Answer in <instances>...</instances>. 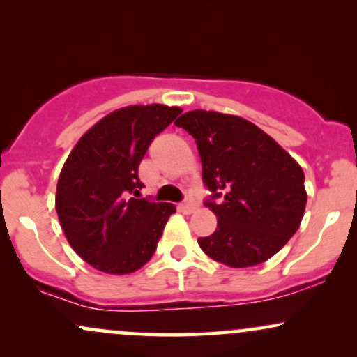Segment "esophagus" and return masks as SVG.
<instances>
[{"instance_id": "34e87169", "label": "esophagus", "mask_w": 357, "mask_h": 357, "mask_svg": "<svg viewBox=\"0 0 357 357\" xmlns=\"http://www.w3.org/2000/svg\"><path fill=\"white\" fill-rule=\"evenodd\" d=\"M196 203H192V202H186V203H181L178 206V210L181 211V213H184V215H191V213H195L196 211Z\"/></svg>"}]
</instances>
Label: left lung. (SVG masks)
Here are the masks:
<instances>
[{"label": "left lung", "instance_id": "obj_1", "mask_svg": "<svg viewBox=\"0 0 357 357\" xmlns=\"http://www.w3.org/2000/svg\"><path fill=\"white\" fill-rule=\"evenodd\" d=\"M195 137L203 181L213 192V235L198 238L208 257L231 268L264 264L304 218V171L260 127L238 116L190 110L174 122ZM220 198V204L214 199Z\"/></svg>", "mask_w": 357, "mask_h": 357}]
</instances>
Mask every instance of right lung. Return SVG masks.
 <instances>
[{"mask_svg":"<svg viewBox=\"0 0 357 357\" xmlns=\"http://www.w3.org/2000/svg\"><path fill=\"white\" fill-rule=\"evenodd\" d=\"M181 112L162 104L117 109L68 154L56 184V215L70 247L93 268L126 275L155 252L174 204L130 195L144 186L137 171L147 147Z\"/></svg>","mask_w":357,"mask_h":357,"instance_id":"add662e5","label":"right lung"}]
</instances>
